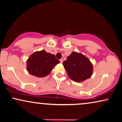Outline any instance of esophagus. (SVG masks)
<instances>
[{"mask_svg": "<svg viewBox=\"0 0 122 122\" xmlns=\"http://www.w3.org/2000/svg\"><path fill=\"white\" fill-rule=\"evenodd\" d=\"M60 62H61V63H62V62H63V59H60Z\"/></svg>", "mask_w": 122, "mask_h": 122, "instance_id": "1", "label": "esophagus"}]
</instances>
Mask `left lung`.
<instances>
[{"label": "left lung", "mask_w": 122, "mask_h": 122, "mask_svg": "<svg viewBox=\"0 0 122 122\" xmlns=\"http://www.w3.org/2000/svg\"><path fill=\"white\" fill-rule=\"evenodd\" d=\"M68 77L76 82H82L91 77L93 66L90 60L83 54L73 51L63 62Z\"/></svg>", "instance_id": "1"}]
</instances>
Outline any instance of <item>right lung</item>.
Segmentation results:
<instances>
[{
    "instance_id": "right-lung-1",
    "label": "right lung",
    "mask_w": 122,
    "mask_h": 122,
    "mask_svg": "<svg viewBox=\"0 0 122 122\" xmlns=\"http://www.w3.org/2000/svg\"><path fill=\"white\" fill-rule=\"evenodd\" d=\"M60 62L55 55L44 50L37 51L30 56L27 60V70L37 77H44L49 74L56 65Z\"/></svg>"
}]
</instances>
